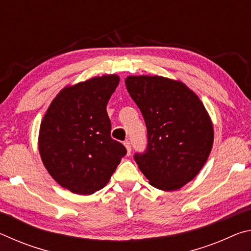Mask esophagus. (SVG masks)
Wrapping results in <instances>:
<instances>
[{"label":"esophagus","instance_id":"esophagus-1","mask_svg":"<svg viewBox=\"0 0 251 251\" xmlns=\"http://www.w3.org/2000/svg\"><path fill=\"white\" fill-rule=\"evenodd\" d=\"M124 145H125L126 150H127V155H130V152H131V146H130V143L126 141V142L124 143Z\"/></svg>","mask_w":251,"mask_h":251}]
</instances>
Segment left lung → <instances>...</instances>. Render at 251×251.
Returning a JSON list of instances; mask_svg holds the SVG:
<instances>
[{"label":"left lung","instance_id":"obj_1","mask_svg":"<svg viewBox=\"0 0 251 251\" xmlns=\"http://www.w3.org/2000/svg\"><path fill=\"white\" fill-rule=\"evenodd\" d=\"M125 84L147 127V147L135 161L155 188H181L211 151L214 129L205 106L179 80L142 75L128 76Z\"/></svg>","mask_w":251,"mask_h":251}]
</instances>
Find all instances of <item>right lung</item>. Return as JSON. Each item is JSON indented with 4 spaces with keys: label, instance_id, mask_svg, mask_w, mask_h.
<instances>
[{
    "label": "right lung",
    "instance_id": "add662e5",
    "mask_svg": "<svg viewBox=\"0 0 251 251\" xmlns=\"http://www.w3.org/2000/svg\"><path fill=\"white\" fill-rule=\"evenodd\" d=\"M120 77L104 75L67 86L41 123L39 150L50 175L78 195L106 186L126 148L110 137L107 106Z\"/></svg>",
    "mask_w": 251,
    "mask_h": 251
}]
</instances>
